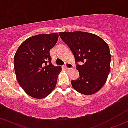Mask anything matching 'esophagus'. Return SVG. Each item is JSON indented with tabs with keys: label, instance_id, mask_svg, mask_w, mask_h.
<instances>
[{
	"label": "esophagus",
	"instance_id": "esophagus-1",
	"mask_svg": "<svg viewBox=\"0 0 128 128\" xmlns=\"http://www.w3.org/2000/svg\"><path fill=\"white\" fill-rule=\"evenodd\" d=\"M64 68L66 69H71L74 68V66L72 64H70V63H68V64H66L64 66Z\"/></svg>",
	"mask_w": 128,
	"mask_h": 128
}]
</instances>
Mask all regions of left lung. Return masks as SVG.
<instances>
[{
    "label": "left lung",
    "mask_w": 128,
    "mask_h": 128,
    "mask_svg": "<svg viewBox=\"0 0 128 128\" xmlns=\"http://www.w3.org/2000/svg\"><path fill=\"white\" fill-rule=\"evenodd\" d=\"M74 56L79 77L72 80L73 88L90 95L103 87L110 70L111 54L108 44L95 34L84 32L59 33ZM80 62L81 64L77 62Z\"/></svg>",
    "instance_id": "obj_1"
}]
</instances>
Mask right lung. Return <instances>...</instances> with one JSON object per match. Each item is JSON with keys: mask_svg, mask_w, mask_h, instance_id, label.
I'll return each instance as SVG.
<instances>
[{"mask_svg": "<svg viewBox=\"0 0 128 128\" xmlns=\"http://www.w3.org/2000/svg\"><path fill=\"white\" fill-rule=\"evenodd\" d=\"M57 33L40 34L24 40L14 56V69L20 87L32 97L43 98L56 86L61 67L51 63L50 50L54 46Z\"/></svg>", "mask_w": 128, "mask_h": 128, "instance_id": "right-lung-1", "label": "right lung"}]
</instances>
